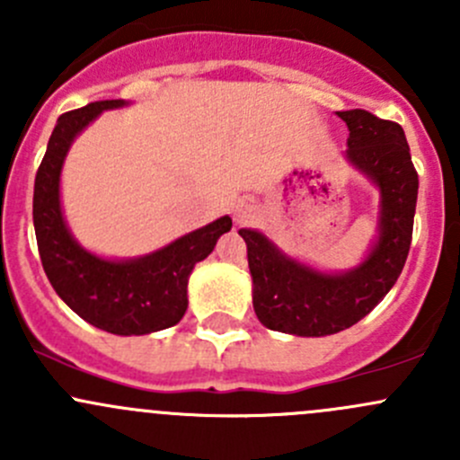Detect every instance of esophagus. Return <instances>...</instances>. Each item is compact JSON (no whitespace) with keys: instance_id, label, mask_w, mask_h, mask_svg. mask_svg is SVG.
Returning a JSON list of instances; mask_svg holds the SVG:
<instances>
[{"instance_id":"34e87169","label":"esophagus","mask_w":460,"mask_h":460,"mask_svg":"<svg viewBox=\"0 0 460 460\" xmlns=\"http://www.w3.org/2000/svg\"><path fill=\"white\" fill-rule=\"evenodd\" d=\"M253 217H256V207H253L252 202H238L234 207V220L238 222V225H247Z\"/></svg>"}]
</instances>
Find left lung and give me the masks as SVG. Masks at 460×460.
I'll return each instance as SVG.
<instances>
[{
  "mask_svg": "<svg viewBox=\"0 0 460 460\" xmlns=\"http://www.w3.org/2000/svg\"><path fill=\"white\" fill-rule=\"evenodd\" d=\"M349 128L347 157L380 189V235L354 271L332 276L278 252L262 234L240 229L253 278V309L267 329L329 336L351 327L387 296L405 267L414 231L419 173L401 124L369 111H342Z\"/></svg>",
  "mask_w": 460,
  "mask_h": 460,
  "instance_id": "8db88e82",
  "label": "left lung"
}]
</instances>
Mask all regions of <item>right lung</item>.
<instances>
[{"label": "right lung", "mask_w": 460, "mask_h": 460, "mask_svg": "<svg viewBox=\"0 0 460 460\" xmlns=\"http://www.w3.org/2000/svg\"><path fill=\"white\" fill-rule=\"evenodd\" d=\"M122 104L124 100L93 102L84 109L59 115L35 175L32 222L41 267L59 298L93 327L118 336H142L182 320L189 305V273L231 229V217L225 216L182 235L151 256L124 262L93 256L73 240L59 207L64 157L88 122L102 111Z\"/></svg>", "instance_id": "obj_1"}]
</instances>
